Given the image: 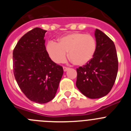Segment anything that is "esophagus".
Listing matches in <instances>:
<instances>
[{
  "label": "esophagus",
  "mask_w": 131,
  "mask_h": 131,
  "mask_svg": "<svg viewBox=\"0 0 131 131\" xmlns=\"http://www.w3.org/2000/svg\"><path fill=\"white\" fill-rule=\"evenodd\" d=\"M63 71H68V69H69V68H68V67H66V66H64L63 68Z\"/></svg>",
  "instance_id": "34e87169"
}]
</instances>
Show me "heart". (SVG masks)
Wrapping results in <instances>:
<instances>
[{
  "label": "heart",
  "instance_id": "obj_1",
  "mask_svg": "<svg viewBox=\"0 0 131 131\" xmlns=\"http://www.w3.org/2000/svg\"><path fill=\"white\" fill-rule=\"evenodd\" d=\"M96 40L93 36L75 32L66 35L58 39V42L50 40L47 50L52 60L62 63L68 57L73 64L83 66L89 62L96 51Z\"/></svg>",
  "mask_w": 131,
  "mask_h": 131
}]
</instances>
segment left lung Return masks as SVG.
<instances>
[{"label":"left lung","instance_id":"8db88e82","mask_svg":"<svg viewBox=\"0 0 131 131\" xmlns=\"http://www.w3.org/2000/svg\"><path fill=\"white\" fill-rule=\"evenodd\" d=\"M97 47L92 60L77 68L76 86L85 96L100 98L110 92L118 71V58L113 40L96 29Z\"/></svg>","mask_w":131,"mask_h":131}]
</instances>
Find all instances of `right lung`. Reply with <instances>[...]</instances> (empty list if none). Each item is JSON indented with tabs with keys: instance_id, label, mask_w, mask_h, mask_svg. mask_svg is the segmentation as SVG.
<instances>
[{
	"instance_id": "1",
	"label": "right lung",
	"mask_w": 131,
	"mask_h": 131,
	"mask_svg": "<svg viewBox=\"0 0 131 131\" xmlns=\"http://www.w3.org/2000/svg\"><path fill=\"white\" fill-rule=\"evenodd\" d=\"M47 31L35 27L21 38L13 50V71L21 91L31 101L45 104L54 98L63 73L49 57Z\"/></svg>"
}]
</instances>
